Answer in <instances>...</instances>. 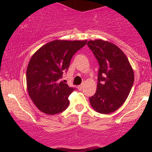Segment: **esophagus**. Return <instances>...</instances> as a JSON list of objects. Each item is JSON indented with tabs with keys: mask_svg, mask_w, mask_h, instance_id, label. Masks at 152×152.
I'll return each instance as SVG.
<instances>
[{
	"mask_svg": "<svg viewBox=\"0 0 152 152\" xmlns=\"http://www.w3.org/2000/svg\"><path fill=\"white\" fill-rule=\"evenodd\" d=\"M83 84L79 85V86H78V90H81L82 88H83Z\"/></svg>",
	"mask_w": 152,
	"mask_h": 152,
	"instance_id": "esophagus-1",
	"label": "esophagus"
}]
</instances>
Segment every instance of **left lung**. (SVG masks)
<instances>
[{
    "label": "left lung",
    "instance_id": "8db88e82",
    "mask_svg": "<svg viewBox=\"0 0 152 152\" xmlns=\"http://www.w3.org/2000/svg\"><path fill=\"white\" fill-rule=\"evenodd\" d=\"M87 45L100 66L97 89L89 98L90 104L100 114H110L128 97L134 81L133 69L126 55L114 43L97 39L88 41Z\"/></svg>",
    "mask_w": 152,
    "mask_h": 152
}]
</instances>
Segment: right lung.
<instances>
[{
	"label": "right lung",
	"instance_id": "1",
	"mask_svg": "<svg viewBox=\"0 0 152 152\" xmlns=\"http://www.w3.org/2000/svg\"><path fill=\"white\" fill-rule=\"evenodd\" d=\"M86 43V40H55L32 56L26 70L27 90L34 104L43 113L54 115L68 107V98L74 88L60 81V78L69 69L73 56Z\"/></svg>",
	"mask_w": 152,
	"mask_h": 152
}]
</instances>
